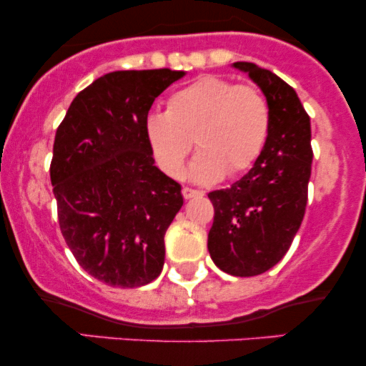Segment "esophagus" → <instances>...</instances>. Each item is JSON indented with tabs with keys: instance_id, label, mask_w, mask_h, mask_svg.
I'll use <instances>...</instances> for the list:
<instances>
[{
	"instance_id": "34e87169",
	"label": "esophagus",
	"mask_w": 366,
	"mask_h": 366,
	"mask_svg": "<svg viewBox=\"0 0 366 366\" xmlns=\"http://www.w3.org/2000/svg\"><path fill=\"white\" fill-rule=\"evenodd\" d=\"M182 196L186 199H191V197H197V196H203V192L197 191V189H191V187H182Z\"/></svg>"
}]
</instances>
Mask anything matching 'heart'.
<instances>
[{
    "label": "heart",
    "mask_w": 366,
    "mask_h": 366,
    "mask_svg": "<svg viewBox=\"0 0 366 366\" xmlns=\"http://www.w3.org/2000/svg\"><path fill=\"white\" fill-rule=\"evenodd\" d=\"M272 127L270 104L254 86L204 75L175 91L165 113L146 120V136L162 169L179 175L192 139L199 151L192 179L213 182L241 174L258 159Z\"/></svg>",
    "instance_id": "obj_1"
}]
</instances>
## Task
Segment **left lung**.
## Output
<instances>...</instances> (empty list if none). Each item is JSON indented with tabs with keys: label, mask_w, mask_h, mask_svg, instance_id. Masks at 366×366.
Returning a JSON list of instances; mask_svg holds the SVG:
<instances>
[{
	"label": "left lung",
	"mask_w": 366,
	"mask_h": 366,
	"mask_svg": "<svg viewBox=\"0 0 366 366\" xmlns=\"http://www.w3.org/2000/svg\"><path fill=\"white\" fill-rule=\"evenodd\" d=\"M234 66L262 87L272 127L253 169L230 187L208 192L215 208L208 251L225 274L253 277L284 258L303 222L312 175V127L287 82L254 63L237 61Z\"/></svg>",
	"instance_id": "left-lung-1"
}]
</instances>
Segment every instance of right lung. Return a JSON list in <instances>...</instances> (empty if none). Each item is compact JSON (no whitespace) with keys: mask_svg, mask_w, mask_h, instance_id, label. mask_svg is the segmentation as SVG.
<instances>
[{"mask_svg":"<svg viewBox=\"0 0 366 366\" xmlns=\"http://www.w3.org/2000/svg\"><path fill=\"white\" fill-rule=\"evenodd\" d=\"M184 75H103L75 96L56 129L49 175L61 236L84 270L113 287H139L162 274L163 237L184 197L180 184L153 165L146 120Z\"/></svg>","mask_w":366,"mask_h":366,"instance_id":"1","label":"right lung"}]
</instances>
